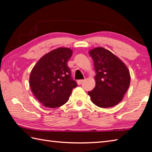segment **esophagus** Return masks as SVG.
<instances>
[{"label":"esophagus","mask_w":152,"mask_h":152,"mask_svg":"<svg viewBox=\"0 0 152 152\" xmlns=\"http://www.w3.org/2000/svg\"><path fill=\"white\" fill-rule=\"evenodd\" d=\"M84 82V80H79L77 81V83H78V85H80L81 84L83 83Z\"/></svg>","instance_id":"esophagus-1"}]
</instances>
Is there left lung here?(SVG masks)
I'll list each match as a JSON object with an SVG mask.
<instances>
[{"instance_id": "obj_1", "label": "left lung", "mask_w": 152, "mask_h": 152, "mask_svg": "<svg viewBox=\"0 0 152 152\" xmlns=\"http://www.w3.org/2000/svg\"><path fill=\"white\" fill-rule=\"evenodd\" d=\"M96 72V86L88 92L92 102L107 108L122 100L130 84V74L126 65L115 54L102 47L89 51Z\"/></svg>"}]
</instances>
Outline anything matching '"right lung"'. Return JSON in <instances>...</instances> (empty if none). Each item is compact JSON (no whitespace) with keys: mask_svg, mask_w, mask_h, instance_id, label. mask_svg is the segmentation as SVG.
I'll use <instances>...</instances> for the list:
<instances>
[{"mask_svg":"<svg viewBox=\"0 0 152 152\" xmlns=\"http://www.w3.org/2000/svg\"><path fill=\"white\" fill-rule=\"evenodd\" d=\"M72 55V50L69 48L54 49L41 57L31 70L30 88L46 107L55 108L66 103L72 89L77 86L67 66Z\"/></svg>","mask_w":152,"mask_h":152,"instance_id":"add662e5","label":"right lung"}]
</instances>
